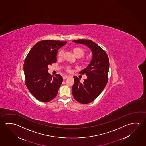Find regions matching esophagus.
<instances>
[{"instance_id": "34e87169", "label": "esophagus", "mask_w": 146, "mask_h": 146, "mask_svg": "<svg viewBox=\"0 0 146 146\" xmlns=\"http://www.w3.org/2000/svg\"><path fill=\"white\" fill-rule=\"evenodd\" d=\"M69 76L68 75H64V76H63V79H66V78H67L68 77H69Z\"/></svg>"}]
</instances>
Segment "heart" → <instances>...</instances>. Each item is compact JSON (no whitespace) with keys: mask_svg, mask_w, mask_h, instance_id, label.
Segmentation results:
<instances>
[{"mask_svg":"<svg viewBox=\"0 0 146 146\" xmlns=\"http://www.w3.org/2000/svg\"><path fill=\"white\" fill-rule=\"evenodd\" d=\"M73 52H74L75 55L77 56H79L80 57H81L82 56H83L84 54V51L82 48H79V47H77V48H74L73 49ZM64 53V51L63 50H60L59 52L58 53V55L59 57H62ZM71 67H67V70L69 71Z\"/></svg>","mask_w":146,"mask_h":146,"instance_id":"b5f03b06","label":"heart"}]
</instances>
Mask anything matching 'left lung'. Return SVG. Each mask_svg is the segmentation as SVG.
I'll use <instances>...</instances> for the list:
<instances>
[{"mask_svg":"<svg viewBox=\"0 0 146 146\" xmlns=\"http://www.w3.org/2000/svg\"><path fill=\"white\" fill-rule=\"evenodd\" d=\"M76 44H84L90 49L92 58L88 66L80 71L86 74L87 78L80 82V78L74 76L72 94L79 103L88 104L93 101L105 88L108 81L110 61L104 50L89 40H73Z\"/></svg>","mask_w":146,"mask_h":146,"instance_id":"1","label":"left lung"}]
</instances>
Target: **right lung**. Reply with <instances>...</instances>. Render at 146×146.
<instances>
[{
    "instance_id": "add662e5",
    "label": "right lung",
    "mask_w": 146,
    "mask_h": 146,
    "mask_svg": "<svg viewBox=\"0 0 146 146\" xmlns=\"http://www.w3.org/2000/svg\"><path fill=\"white\" fill-rule=\"evenodd\" d=\"M66 43L53 40L38 42L29 51L24 60L26 86L38 100L47 102L58 94L63 78L59 74L51 76L48 73V66L56 62L58 50Z\"/></svg>"
}]
</instances>
